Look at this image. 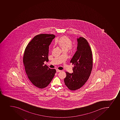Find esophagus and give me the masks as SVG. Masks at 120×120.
I'll return each mask as SVG.
<instances>
[{"label":"esophagus","mask_w":120,"mask_h":120,"mask_svg":"<svg viewBox=\"0 0 120 120\" xmlns=\"http://www.w3.org/2000/svg\"><path fill=\"white\" fill-rule=\"evenodd\" d=\"M56 72H60L61 71V70H58V69H57L56 70Z\"/></svg>","instance_id":"obj_1"}]
</instances>
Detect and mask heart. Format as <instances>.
Masks as SVG:
<instances>
[{
  "label": "heart",
  "mask_w": 120,
  "mask_h": 120,
  "mask_svg": "<svg viewBox=\"0 0 120 120\" xmlns=\"http://www.w3.org/2000/svg\"><path fill=\"white\" fill-rule=\"evenodd\" d=\"M56 44H58L63 51H67L69 49L70 52H73L75 51L76 48L72 45V41L66 36H62L55 41Z\"/></svg>",
  "instance_id": "b5f03b06"
}]
</instances>
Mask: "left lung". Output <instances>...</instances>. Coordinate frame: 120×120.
I'll use <instances>...</instances> for the list:
<instances>
[{"instance_id":"1","label":"left lung","mask_w":120,"mask_h":120,"mask_svg":"<svg viewBox=\"0 0 120 120\" xmlns=\"http://www.w3.org/2000/svg\"><path fill=\"white\" fill-rule=\"evenodd\" d=\"M77 50L70 61L74 65L73 72H66L65 84L71 90L82 87L89 79L92 71L93 60L92 51L87 41L83 37L77 38Z\"/></svg>"}]
</instances>
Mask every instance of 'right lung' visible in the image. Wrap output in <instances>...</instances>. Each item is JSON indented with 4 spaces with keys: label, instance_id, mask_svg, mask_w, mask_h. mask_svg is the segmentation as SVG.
Returning a JSON list of instances; mask_svg holds the SVG:
<instances>
[{
    "label": "right lung",
    "instance_id": "1",
    "mask_svg": "<svg viewBox=\"0 0 120 120\" xmlns=\"http://www.w3.org/2000/svg\"><path fill=\"white\" fill-rule=\"evenodd\" d=\"M55 36L41 34L35 36L25 50L23 62L26 74L34 85L44 89L49 85L56 71L44 65L48 62L49 45Z\"/></svg>",
    "mask_w": 120,
    "mask_h": 120
}]
</instances>
